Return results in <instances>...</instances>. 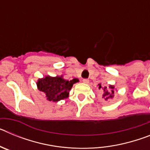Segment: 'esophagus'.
<instances>
[{
  "mask_svg": "<svg viewBox=\"0 0 150 150\" xmlns=\"http://www.w3.org/2000/svg\"><path fill=\"white\" fill-rule=\"evenodd\" d=\"M83 82L84 83H86V84H87V83H88V82H89V80H88V79H83Z\"/></svg>",
  "mask_w": 150,
  "mask_h": 150,
  "instance_id": "esophagus-1",
  "label": "esophagus"
}]
</instances>
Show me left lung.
<instances>
[{"mask_svg":"<svg viewBox=\"0 0 150 150\" xmlns=\"http://www.w3.org/2000/svg\"><path fill=\"white\" fill-rule=\"evenodd\" d=\"M99 87L98 88L99 89H103V91H104V94H103V96H102V98H104V99H105L106 100H107V99L109 98H113V96H114V86H110L109 88H110V91H109L108 90V88H107V87L104 86V88H102L101 86V84H98Z\"/></svg>","mask_w":150,"mask_h":150,"instance_id":"obj_1","label":"left lung"}]
</instances>
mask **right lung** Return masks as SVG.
<instances>
[{
    "instance_id": "add662e5",
    "label": "right lung",
    "mask_w": 150,
    "mask_h": 150,
    "mask_svg": "<svg viewBox=\"0 0 150 150\" xmlns=\"http://www.w3.org/2000/svg\"><path fill=\"white\" fill-rule=\"evenodd\" d=\"M79 82L78 79L66 80L62 76L55 77L46 76L45 78L38 79L37 86L40 91L46 94L47 100L50 101L57 102L69 96V91L71 89L74 83Z\"/></svg>"
}]
</instances>
